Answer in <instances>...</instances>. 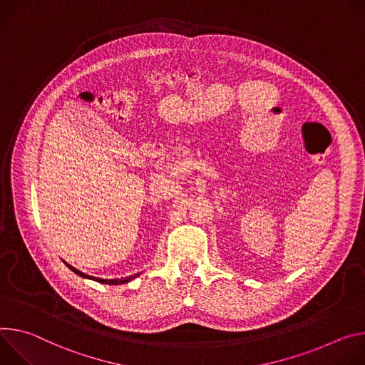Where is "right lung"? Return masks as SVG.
<instances>
[{
  "instance_id": "right-lung-1",
  "label": "right lung",
  "mask_w": 365,
  "mask_h": 365,
  "mask_svg": "<svg viewBox=\"0 0 365 365\" xmlns=\"http://www.w3.org/2000/svg\"><path fill=\"white\" fill-rule=\"evenodd\" d=\"M63 264L71 269V271H73L76 275H79V277H83V278H88V279H93V281H97V282H103V284H108V286H118V284H125V282H129V281H132V279H135L136 277H139L142 272H138V274H135V275H129V277H126V278H113V279H104V278H98V277H93V275H88V274H84V272H81L79 269H76V268H73L72 265H69L68 262H65L63 261Z\"/></svg>"
}]
</instances>
